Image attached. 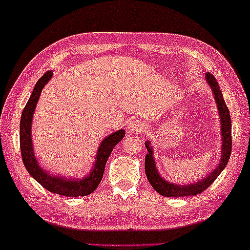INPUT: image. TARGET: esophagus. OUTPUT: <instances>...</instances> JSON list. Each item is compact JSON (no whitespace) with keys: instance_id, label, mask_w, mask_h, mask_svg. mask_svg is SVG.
<instances>
[{"instance_id":"34e87169","label":"esophagus","mask_w":250,"mask_h":250,"mask_svg":"<svg viewBox=\"0 0 250 250\" xmlns=\"http://www.w3.org/2000/svg\"><path fill=\"white\" fill-rule=\"evenodd\" d=\"M142 123L139 122L138 120H130L129 121V123H128V125H127V128H128V130L130 133H137V132H139V129L142 128Z\"/></svg>"}]
</instances>
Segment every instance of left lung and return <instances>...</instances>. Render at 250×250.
<instances>
[{
  "instance_id": "obj_1",
  "label": "left lung",
  "mask_w": 250,
  "mask_h": 250,
  "mask_svg": "<svg viewBox=\"0 0 250 250\" xmlns=\"http://www.w3.org/2000/svg\"><path fill=\"white\" fill-rule=\"evenodd\" d=\"M204 80L207 84L211 89L214 100L217 105L218 117H220V125H221V159L215 168L208 172V176L203 177L202 179L193 181L192 183H186V185H177L174 182H170L160 176V173L157 169L155 156H154V147L151 146L150 141L145 142V146L148 150V154L145 157V171L148 181L151 187L158 192L160 195L167 196V198H181V196H189V195H198L201 192L212 185L214 180L220 176L221 172L225 169L227 163H229L231 150V122L229 111L226 106V103L223 98L222 91L220 85L211 73L207 72L204 74Z\"/></svg>"
}]
</instances>
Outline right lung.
<instances>
[{
	"instance_id": "1",
	"label": "right lung",
	"mask_w": 250,
	"mask_h": 250,
	"mask_svg": "<svg viewBox=\"0 0 250 250\" xmlns=\"http://www.w3.org/2000/svg\"><path fill=\"white\" fill-rule=\"evenodd\" d=\"M52 76H54L52 71H48L39 79L36 84H35L28 102L25 105L23 113H21L20 123L21 158H23L24 166L28 173L46 190L52 192V193L68 196V198L89 195L92 192H94L100 185L103 178L105 165H106L108 157L113 151V148L124 138L125 130L118 129L116 132L107 135L100 143L95 155L94 164L92 166L90 172L83 178H70L67 176H61V174L57 176V174H51L50 171L42 169L34 151L32 124L35 108H36L39 98H41L42 91L47 83L49 82Z\"/></svg>"
}]
</instances>
